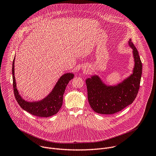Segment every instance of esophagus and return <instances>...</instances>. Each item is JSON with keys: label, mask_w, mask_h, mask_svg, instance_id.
I'll return each mask as SVG.
<instances>
[{"label": "esophagus", "mask_w": 156, "mask_h": 156, "mask_svg": "<svg viewBox=\"0 0 156 156\" xmlns=\"http://www.w3.org/2000/svg\"><path fill=\"white\" fill-rule=\"evenodd\" d=\"M83 70L84 72H88V70H87L86 67H84V69H83Z\"/></svg>", "instance_id": "34e87169"}]
</instances>
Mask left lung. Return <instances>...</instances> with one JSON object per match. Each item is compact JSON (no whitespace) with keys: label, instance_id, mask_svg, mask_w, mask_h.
I'll return each mask as SVG.
<instances>
[{"label":"left lung","instance_id":"obj_1","mask_svg":"<svg viewBox=\"0 0 156 156\" xmlns=\"http://www.w3.org/2000/svg\"><path fill=\"white\" fill-rule=\"evenodd\" d=\"M128 43L133 50L134 59V67L131 74L115 85L105 84L97 75L86 80L88 102L96 113H117L131 104L137 96L142 75V63L131 39Z\"/></svg>","mask_w":156,"mask_h":156}]
</instances>
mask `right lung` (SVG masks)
<instances>
[{"label": "right lung", "mask_w": 156, "mask_h": 156, "mask_svg": "<svg viewBox=\"0 0 156 156\" xmlns=\"http://www.w3.org/2000/svg\"><path fill=\"white\" fill-rule=\"evenodd\" d=\"M15 59L12 64L13 87L15 99L20 106L31 115L40 117H49L56 114L61 108L63 103V96L65 88L69 81L73 78V73H66L62 75L51 92L42 100L37 101H28L19 94L15 77Z\"/></svg>", "instance_id": "1"}]
</instances>
